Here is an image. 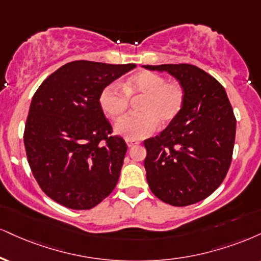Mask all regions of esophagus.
<instances>
[{
	"mask_svg": "<svg viewBox=\"0 0 261 261\" xmlns=\"http://www.w3.org/2000/svg\"><path fill=\"white\" fill-rule=\"evenodd\" d=\"M126 144H127L128 148H133V147L137 146V144H140V142H139V141H130V140H127L126 141Z\"/></svg>",
	"mask_w": 261,
	"mask_h": 261,
	"instance_id": "34e87169",
	"label": "esophagus"
}]
</instances>
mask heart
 <instances>
[{"mask_svg": "<svg viewBox=\"0 0 261 261\" xmlns=\"http://www.w3.org/2000/svg\"><path fill=\"white\" fill-rule=\"evenodd\" d=\"M108 85L99 95L102 111L112 119L120 118L130 99H140L139 115L125 117L114 125L118 136L130 141L148 137L161 126H168L180 114L185 103V90L177 81H165L162 75L143 70L131 75L121 85Z\"/></svg>", "mask_w": 261, "mask_h": 261, "instance_id": "heart-1", "label": "heart"}]
</instances>
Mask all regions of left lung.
<instances>
[{"instance_id": "left-lung-1", "label": "left lung", "mask_w": 261, "mask_h": 261, "mask_svg": "<svg viewBox=\"0 0 261 261\" xmlns=\"http://www.w3.org/2000/svg\"><path fill=\"white\" fill-rule=\"evenodd\" d=\"M166 71L185 90L184 108L158 136L143 142L154 196L174 206L200 202L221 185L232 161L236 118L218 80L191 64L143 65Z\"/></svg>"}]
</instances>
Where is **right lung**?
Wrapping results in <instances>:
<instances>
[{
    "instance_id": "right-lung-1",
    "label": "right lung",
    "mask_w": 261,
    "mask_h": 261,
    "mask_svg": "<svg viewBox=\"0 0 261 261\" xmlns=\"http://www.w3.org/2000/svg\"><path fill=\"white\" fill-rule=\"evenodd\" d=\"M135 64L67 63L40 85L24 131L28 162L41 190L69 209L87 210L117 186L127 146L109 136L102 90Z\"/></svg>"
}]
</instances>
